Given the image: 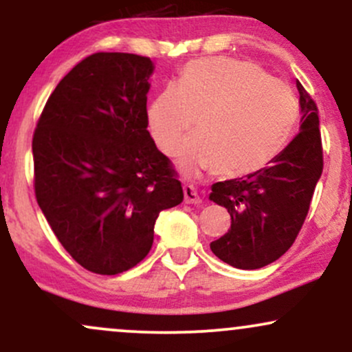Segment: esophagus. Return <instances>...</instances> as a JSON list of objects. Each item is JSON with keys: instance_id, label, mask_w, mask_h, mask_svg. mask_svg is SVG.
I'll list each match as a JSON object with an SVG mask.
<instances>
[{"instance_id": "34e87169", "label": "esophagus", "mask_w": 352, "mask_h": 352, "mask_svg": "<svg viewBox=\"0 0 352 352\" xmlns=\"http://www.w3.org/2000/svg\"><path fill=\"white\" fill-rule=\"evenodd\" d=\"M184 200H185V204H190V205L201 204V199L199 197V193H197L195 188L188 184L184 185Z\"/></svg>"}]
</instances>
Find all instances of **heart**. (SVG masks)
I'll use <instances>...</instances> for the list:
<instances>
[{"label":"heart","mask_w":352,"mask_h":352,"mask_svg":"<svg viewBox=\"0 0 352 352\" xmlns=\"http://www.w3.org/2000/svg\"><path fill=\"white\" fill-rule=\"evenodd\" d=\"M195 119L199 135L184 145L180 164L236 179L261 170L283 151L300 120V104L289 84L256 64L205 58L188 63L179 84H167L147 111L164 153L180 147Z\"/></svg>","instance_id":"heart-1"}]
</instances>
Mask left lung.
I'll use <instances>...</instances> for the list:
<instances>
[{"instance_id":"left-lung-1","label":"left lung","mask_w":352,"mask_h":352,"mask_svg":"<svg viewBox=\"0 0 352 352\" xmlns=\"http://www.w3.org/2000/svg\"><path fill=\"white\" fill-rule=\"evenodd\" d=\"M301 131L270 162L245 179L213 184L210 200L228 210L232 227L210 243L225 263L256 270L292 248L322 172L318 106L300 80Z\"/></svg>"}]
</instances>
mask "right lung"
<instances>
[{
    "label": "right lung",
    "instance_id": "right-lung-1",
    "mask_svg": "<svg viewBox=\"0 0 352 352\" xmlns=\"http://www.w3.org/2000/svg\"><path fill=\"white\" fill-rule=\"evenodd\" d=\"M151 58L94 52L60 79L33 134L34 195L87 272L119 274L147 256L179 173L147 131Z\"/></svg>",
    "mask_w": 352,
    "mask_h": 352
}]
</instances>
